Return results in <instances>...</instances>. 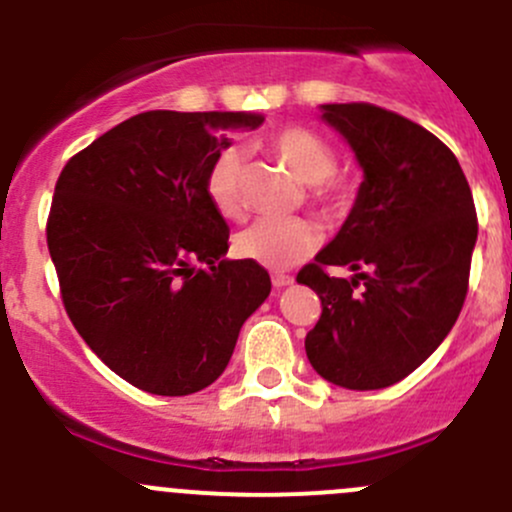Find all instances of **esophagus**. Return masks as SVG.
Wrapping results in <instances>:
<instances>
[{"label":"esophagus","mask_w":512,"mask_h":512,"mask_svg":"<svg viewBox=\"0 0 512 512\" xmlns=\"http://www.w3.org/2000/svg\"><path fill=\"white\" fill-rule=\"evenodd\" d=\"M292 282H294V277L287 275V272H272V285H275L277 289L292 285Z\"/></svg>","instance_id":"1"}]
</instances>
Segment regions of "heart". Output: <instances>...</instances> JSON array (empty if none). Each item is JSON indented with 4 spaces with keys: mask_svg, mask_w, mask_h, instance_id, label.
<instances>
[{
    "mask_svg": "<svg viewBox=\"0 0 512 512\" xmlns=\"http://www.w3.org/2000/svg\"><path fill=\"white\" fill-rule=\"evenodd\" d=\"M267 148L307 185V203L319 218L337 223L354 208L359 183L349 170L337 168L334 146L307 126H282L265 136ZM245 160L235 146H225L205 170V195L227 220L245 210L242 198ZM319 245V230L302 218H262L235 237L237 257L270 270H285L312 255Z\"/></svg>",
    "mask_w": 512,
    "mask_h": 512,
    "instance_id": "1",
    "label": "heart"
}]
</instances>
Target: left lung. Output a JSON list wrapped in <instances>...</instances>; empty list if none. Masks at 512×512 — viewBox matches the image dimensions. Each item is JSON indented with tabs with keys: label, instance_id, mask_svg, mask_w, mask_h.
<instances>
[{
	"label": "left lung",
	"instance_id": "obj_1",
	"mask_svg": "<svg viewBox=\"0 0 512 512\" xmlns=\"http://www.w3.org/2000/svg\"><path fill=\"white\" fill-rule=\"evenodd\" d=\"M354 148L364 183L339 235L299 270L322 299L304 339L309 364L332 384L384 389L418 369L461 314L478 237L471 185L451 148L374 103H327ZM329 266H349L352 281Z\"/></svg>",
	"mask_w": 512,
	"mask_h": 512
}]
</instances>
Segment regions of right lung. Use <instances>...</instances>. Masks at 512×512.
Wrapping results in <instances>:
<instances>
[{
    "label": "right lung",
    "mask_w": 512,
    "mask_h": 512,
    "mask_svg": "<svg viewBox=\"0 0 512 512\" xmlns=\"http://www.w3.org/2000/svg\"><path fill=\"white\" fill-rule=\"evenodd\" d=\"M260 113L146 111L61 170L46 245L61 302L98 359L136 389L188 396L225 371L270 275L225 260L223 215L205 195L210 160Z\"/></svg>",
    "instance_id": "1"
}]
</instances>
